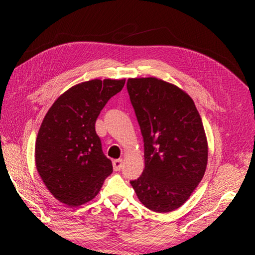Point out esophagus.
<instances>
[{
  "mask_svg": "<svg viewBox=\"0 0 255 255\" xmlns=\"http://www.w3.org/2000/svg\"><path fill=\"white\" fill-rule=\"evenodd\" d=\"M112 165H114V170L115 171H120L123 169V159H115L114 162H112Z\"/></svg>",
  "mask_w": 255,
  "mask_h": 255,
  "instance_id": "34e87169",
  "label": "esophagus"
}]
</instances>
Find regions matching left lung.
I'll use <instances>...</instances> for the list:
<instances>
[{
	"mask_svg": "<svg viewBox=\"0 0 255 255\" xmlns=\"http://www.w3.org/2000/svg\"><path fill=\"white\" fill-rule=\"evenodd\" d=\"M127 90L144 139L145 169L130 181L156 213L182 206L205 174L208 145L199 112L187 93L156 77L129 79Z\"/></svg>",
	"mask_w": 255,
	"mask_h": 255,
	"instance_id": "left-lung-1",
	"label": "left lung"
}]
</instances>
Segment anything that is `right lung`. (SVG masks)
Wrapping results in <instances>:
<instances>
[{"label": "right lung", "mask_w": 255, "mask_h": 255, "mask_svg": "<svg viewBox=\"0 0 255 255\" xmlns=\"http://www.w3.org/2000/svg\"><path fill=\"white\" fill-rule=\"evenodd\" d=\"M125 80H91L72 86L47 112L34 157L41 180L56 199L77 207L96 197L112 163L102 152L96 122Z\"/></svg>", "instance_id": "1"}]
</instances>
